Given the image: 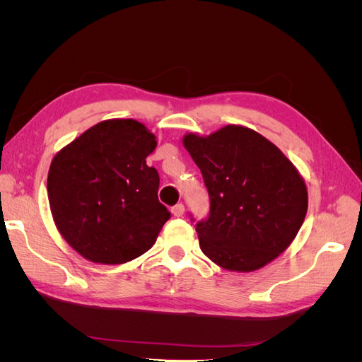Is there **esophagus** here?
I'll list each match as a JSON object with an SVG mask.
<instances>
[{
	"instance_id": "obj_1",
	"label": "esophagus",
	"mask_w": 362,
	"mask_h": 362,
	"mask_svg": "<svg viewBox=\"0 0 362 362\" xmlns=\"http://www.w3.org/2000/svg\"><path fill=\"white\" fill-rule=\"evenodd\" d=\"M172 214L181 217L184 214V205L182 204H177L175 206H172Z\"/></svg>"
}]
</instances>
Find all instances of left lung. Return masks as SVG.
<instances>
[{
  "mask_svg": "<svg viewBox=\"0 0 362 362\" xmlns=\"http://www.w3.org/2000/svg\"><path fill=\"white\" fill-rule=\"evenodd\" d=\"M182 144L210 196V213L196 223L204 254L235 272L261 269L282 254L308 210L293 163L257 131L238 125L208 137L187 134Z\"/></svg>",
  "mask_w": 362,
  "mask_h": 362,
  "instance_id": "obj_1",
  "label": "left lung"
}]
</instances>
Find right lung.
<instances>
[{"label":"right lung","instance_id":"1","mask_svg":"<svg viewBox=\"0 0 362 362\" xmlns=\"http://www.w3.org/2000/svg\"><path fill=\"white\" fill-rule=\"evenodd\" d=\"M156 136L134 119L96 124L54 157L48 199L56 226L81 257L122 264L156 243L170 218L146 157Z\"/></svg>","mask_w":362,"mask_h":362}]
</instances>
